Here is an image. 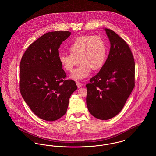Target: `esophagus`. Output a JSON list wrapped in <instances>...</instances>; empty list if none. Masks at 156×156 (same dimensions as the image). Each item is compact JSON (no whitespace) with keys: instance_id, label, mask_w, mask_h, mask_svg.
<instances>
[{"instance_id":"esophagus-1","label":"esophagus","mask_w":156,"mask_h":156,"mask_svg":"<svg viewBox=\"0 0 156 156\" xmlns=\"http://www.w3.org/2000/svg\"><path fill=\"white\" fill-rule=\"evenodd\" d=\"M76 84L77 87H78V88H81V87H82V85L81 83L80 82H79L78 81L76 82Z\"/></svg>"}]
</instances>
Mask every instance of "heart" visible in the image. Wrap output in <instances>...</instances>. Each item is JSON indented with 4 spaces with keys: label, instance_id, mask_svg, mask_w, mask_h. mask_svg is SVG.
<instances>
[{
    "label": "heart",
    "instance_id": "1",
    "mask_svg": "<svg viewBox=\"0 0 156 156\" xmlns=\"http://www.w3.org/2000/svg\"><path fill=\"white\" fill-rule=\"evenodd\" d=\"M70 54L59 56L61 65L67 71H71L81 62L70 75L72 79L81 80L89 75L91 70H98L103 66L106 58L105 41L98 36H83L76 38L69 47Z\"/></svg>",
    "mask_w": 156,
    "mask_h": 156
}]
</instances>
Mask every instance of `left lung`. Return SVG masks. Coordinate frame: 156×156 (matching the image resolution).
<instances>
[{
	"label": "left lung",
	"instance_id": "obj_1",
	"mask_svg": "<svg viewBox=\"0 0 156 156\" xmlns=\"http://www.w3.org/2000/svg\"><path fill=\"white\" fill-rule=\"evenodd\" d=\"M111 47L104 66L86 85L87 105L97 119L108 120L123 108L134 87L135 64L126 41L115 32L104 29Z\"/></svg>",
	"mask_w": 156,
	"mask_h": 156
}]
</instances>
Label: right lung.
Listing matches in <instances>:
<instances>
[{
	"label": "right lung",
	"instance_id": "add662e5",
	"mask_svg": "<svg viewBox=\"0 0 156 156\" xmlns=\"http://www.w3.org/2000/svg\"><path fill=\"white\" fill-rule=\"evenodd\" d=\"M71 32L51 31L29 45L20 64V89L23 98L40 119L54 121L67 112L69 99L77 89L75 81L64 80L59 61L60 45Z\"/></svg>",
	"mask_w": 156,
	"mask_h": 156
}]
</instances>
